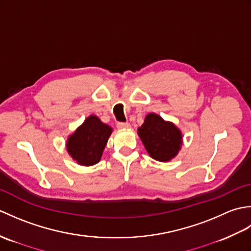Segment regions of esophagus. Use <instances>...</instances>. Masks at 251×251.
<instances>
[{
	"mask_svg": "<svg viewBox=\"0 0 251 251\" xmlns=\"http://www.w3.org/2000/svg\"><path fill=\"white\" fill-rule=\"evenodd\" d=\"M116 127L119 129H128L130 128V124L129 123H117Z\"/></svg>",
	"mask_w": 251,
	"mask_h": 251,
	"instance_id": "34e87169",
	"label": "esophagus"
}]
</instances>
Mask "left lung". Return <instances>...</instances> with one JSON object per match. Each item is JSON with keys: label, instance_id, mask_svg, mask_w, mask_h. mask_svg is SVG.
Returning a JSON list of instances; mask_svg holds the SVG:
<instances>
[{"label": "left lung", "instance_id": "left-lung-1", "mask_svg": "<svg viewBox=\"0 0 251 251\" xmlns=\"http://www.w3.org/2000/svg\"><path fill=\"white\" fill-rule=\"evenodd\" d=\"M138 135L149 155L158 162H169L182 146V134L174 123L164 121L155 113H149L138 128Z\"/></svg>", "mask_w": 251, "mask_h": 251}]
</instances>
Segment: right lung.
<instances>
[{
  "instance_id": "add662e5",
  "label": "right lung",
  "mask_w": 251,
  "mask_h": 251,
  "mask_svg": "<svg viewBox=\"0 0 251 251\" xmlns=\"http://www.w3.org/2000/svg\"><path fill=\"white\" fill-rule=\"evenodd\" d=\"M112 134V127L89 115L67 140V151L74 161L83 166L97 164Z\"/></svg>"
}]
</instances>
